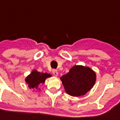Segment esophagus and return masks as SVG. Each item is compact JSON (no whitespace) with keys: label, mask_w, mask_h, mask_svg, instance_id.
Instances as JSON below:
<instances>
[{"label":"esophagus","mask_w":120,"mask_h":120,"mask_svg":"<svg viewBox=\"0 0 120 120\" xmlns=\"http://www.w3.org/2000/svg\"><path fill=\"white\" fill-rule=\"evenodd\" d=\"M52 73H53V75L54 76H58V70H56V69H53L52 70Z\"/></svg>","instance_id":"esophagus-1"}]
</instances>
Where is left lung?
<instances>
[{
    "label": "left lung",
    "mask_w": 120,
    "mask_h": 120,
    "mask_svg": "<svg viewBox=\"0 0 120 120\" xmlns=\"http://www.w3.org/2000/svg\"><path fill=\"white\" fill-rule=\"evenodd\" d=\"M95 79V72L82 66H74L66 75L60 78L66 92L75 97L86 93L93 86Z\"/></svg>",
    "instance_id": "1"
}]
</instances>
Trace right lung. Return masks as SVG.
Returning <instances> with one entry per match:
<instances>
[{"instance_id":"obj_1","label":"right lung","mask_w":120,"mask_h":120,"mask_svg":"<svg viewBox=\"0 0 120 120\" xmlns=\"http://www.w3.org/2000/svg\"><path fill=\"white\" fill-rule=\"evenodd\" d=\"M51 76L48 73H41L36 70H34L25 79L26 82L28 84L29 87L31 89L37 88L40 83H44L45 79Z\"/></svg>"}]
</instances>
